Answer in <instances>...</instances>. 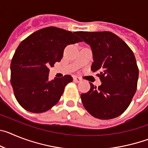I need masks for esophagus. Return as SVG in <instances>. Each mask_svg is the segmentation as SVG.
<instances>
[{"label": "esophagus", "mask_w": 148, "mask_h": 148, "mask_svg": "<svg viewBox=\"0 0 148 148\" xmlns=\"http://www.w3.org/2000/svg\"><path fill=\"white\" fill-rule=\"evenodd\" d=\"M73 81L75 82H77V83H78V82H81V81H82V79H81L79 77H77V76H74L73 77Z\"/></svg>", "instance_id": "34e87169"}]
</instances>
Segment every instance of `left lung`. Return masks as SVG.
<instances>
[{"label":"left lung","mask_w":148,"mask_h":148,"mask_svg":"<svg viewBox=\"0 0 148 148\" xmlns=\"http://www.w3.org/2000/svg\"><path fill=\"white\" fill-rule=\"evenodd\" d=\"M91 47L93 63L91 70L99 72L101 84L81 95L82 104L95 118L112 119L129 107L137 89L138 68L127 44L111 32H78Z\"/></svg>","instance_id":"obj_1"}]
</instances>
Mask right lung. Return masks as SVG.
Returning a JSON list of instances; mask_svg holds the SVG:
<instances>
[{
    "label": "right lung",
    "instance_id": "1",
    "mask_svg": "<svg viewBox=\"0 0 148 148\" xmlns=\"http://www.w3.org/2000/svg\"><path fill=\"white\" fill-rule=\"evenodd\" d=\"M78 32L49 27L39 29L19 44L12 59L11 82L15 99L31 113L49 110L58 103L71 75L49 81V67L63 57L64 48L82 42Z\"/></svg>",
    "mask_w": 148,
    "mask_h": 148
}]
</instances>
